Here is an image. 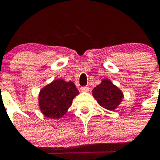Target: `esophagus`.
<instances>
[{
	"instance_id": "34e87169",
	"label": "esophagus",
	"mask_w": 160,
	"mask_h": 160,
	"mask_svg": "<svg viewBox=\"0 0 160 160\" xmlns=\"http://www.w3.org/2000/svg\"><path fill=\"white\" fill-rule=\"evenodd\" d=\"M89 90V86H82L80 88V91L81 92H88Z\"/></svg>"
}]
</instances>
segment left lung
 Masks as SVG:
<instances>
[{
    "label": "left lung",
    "mask_w": 160,
    "mask_h": 160,
    "mask_svg": "<svg viewBox=\"0 0 160 160\" xmlns=\"http://www.w3.org/2000/svg\"><path fill=\"white\" fill-rule=\"evenodd\" d=\"M92 95L102 108L110 111H114L123 98L121 90L108 80H102V83L95 87Z\"/></svg>",
    "instance_id": "1"
}]
</instances>
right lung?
<instances>
[{"instance_id": "1", "label": "right lung", "mask_w": 160, "mask_h": 160, "mask_svg": "<svg viewBox=\"0 0 160 160\" xmlns=\"http://www.w3.org/2000/svg\"><path fill=\"white\" fill-rule=\"evenodd\" d=\"M79 91L73 82L56 80L40 90L39 104L42 113L49 118L62 117L71 107Z\"/></svg>"}]
</instances>
